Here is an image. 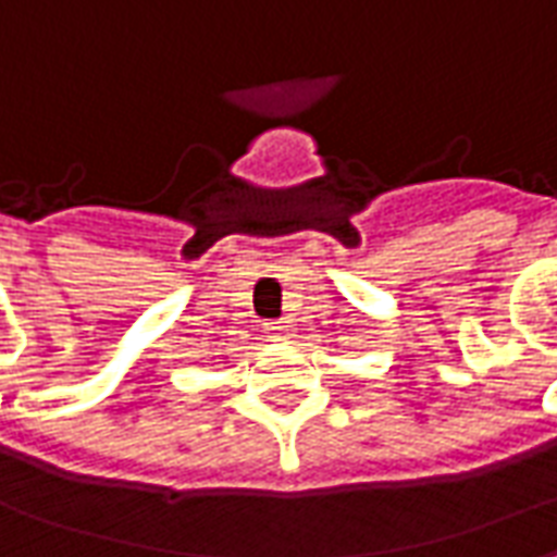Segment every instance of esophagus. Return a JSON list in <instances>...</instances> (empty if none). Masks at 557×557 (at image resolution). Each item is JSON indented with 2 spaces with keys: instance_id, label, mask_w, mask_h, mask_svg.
Segmentation results:
<instances>
[{
  "instance_id": "1",
  "label": "esophagus",
  "mask_w": 557,
  "mask_h": 557,
  "mask_svg": "<svg viewBox=\"0 0 557 557\" xmlns=\"http://www.w3.org/2000/svg\"><path fill=\"white\" fill-rule=\"evenodd\" d=\"M265 331H268V334H271V337L283 339V337H289L292 325H289V322H268Z\"/></svg>"
}]
</instances>
